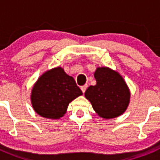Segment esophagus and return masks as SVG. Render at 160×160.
Instances as JSON below:
<instances>
[{
	"instance_id": "1",
	"label": "esophagus",
	"mask_w": 160,
	"mask_h": 160,
	"mask_svg": "<svg viewBox=\"0 0 160 160\" xmlns=\"http://www.w3.org/2000/svg\"><path fill=\"white\" fill-rule=\"evenodd\" d=\"M87 88H88V85H87V84H85V85H83V86H82L81 88H80V89H81L82 92H83V93H84V92L86 91Z\"/></svg>"
}]
</instances>
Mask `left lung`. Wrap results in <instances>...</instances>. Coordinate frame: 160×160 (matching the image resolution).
<instances>
[{"instance_id": "8db88e82", "label": "left lung", "mask_w": 160, "mask_h": 160, "mask_svg": "<svg viewBox=\"0 0 160 160\" xmlns=\"http://www.w3.org/2000/svg\"><path fill=\"white\" fill-rule=\"evenodd\" d=\"M97 83L85 91V98L102 118H114L125 112L130 103V90L117 71L107 67H98L94 72Z\"/></svg>"}]
</instances>
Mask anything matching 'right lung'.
Listing matches in <instances>:
<instances>
[{
	"instance_id": "obj_1",
	"label": "right lung",
	"mask_w": 160,
	"mask_h": 160,
	"mask_svg": "<svg viewBox=\"0 0 160 160\" xmlns=\"http://www.w3.org/2000/svg\"><path fill=\"white\" fill-rule=\"evenodd\" d=\"M82 94L73 77L58 67L38 77L32 89L31 102L34 111L41 117L59 119L66 114L71 101Z\"/></svg>"
}]
</instances>
